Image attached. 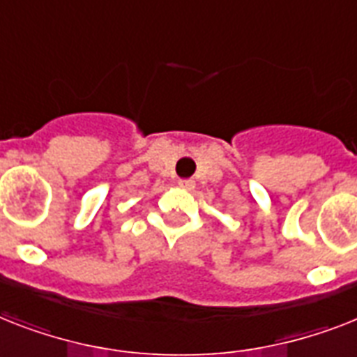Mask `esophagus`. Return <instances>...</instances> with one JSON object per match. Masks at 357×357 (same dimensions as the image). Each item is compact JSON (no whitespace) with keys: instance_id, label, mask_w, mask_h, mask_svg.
<instances>
[{"instance_id":"obj_1","label":"esophagus","mask_w":357,"mask_h":357,"mask_svg":"<svg viewBox=\"0 0 357 357\" xmlns=\"http://www.w3.org/2000/svg\"><path fill=\"white\" fill-rule=\"evenodd\" d=\"M178 185L181 188H185V190H192L194 185H196V183H194V179H179Z\"/></svg>"}]
</instances>
